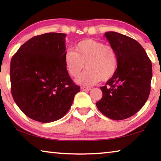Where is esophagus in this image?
<instances>
[{
	"label": "esophagus",
	"mask_w": 161,
	"mask_h": 161,
	"mask_svg": "<svg viewBox=\"0 0 161 161\" xmlns=\"http://www.w3.org/2000/svg\"><path fill=\"white\" fill-rule=\"evenodd\" d=\"M81 89L82 91H89L91 89L90 87H87V86H81Z\"/></svg>",
	"instance_id": "obj_1"
}]
</instances>
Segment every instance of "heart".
<instances>
[{"mask_svg":"<svg viewBox=\"0 0 161 161\" xmlns=\"http://www.w3.org/2000/svg\"><path fill=\"white\" fill-rule=\"evenodd\" d=\"M64 64L69 75L77 77L86 64V70L76 81L84 85H92L101 80L107 81L116 72L119 56L115 49L92 39L82 40L64 54Z\"/></svg>","mask_w":161,"mask_h":161,"instance_id":"obj_1","label":"heart"}]
</instances>
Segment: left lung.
<instances>
[{"instance_id": "8db88e82", "label": "left lung", "mask_w": 161, "mask_h": 161, "mask_svg": "<svg viewBox=\"0 0 161 161\" xmlns=\"http://www.w3.org/2000/svg\"><path fill=\"white\" fill-rule=\"evenodd\" d=\"M119 56V66L106 86L97 107L113 120L134 115L145 104L151 91L152 64L146 51L133 38L116 32L104 34Z\"/></svg>"}]
</instances>
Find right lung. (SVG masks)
<instances>
[{"instance_id": "1", "label": "right lung", "mask_w": 161, "mask_h": 161, "mask_svg": "<svg viewBox=\"0 0 161 161\" xmlns=\"http://www.w3.org/2000/svg\"><path fill=\"white\" fill-rule=\"evenodd\" d=\"M66 34L37 35L18 49L10 62L13 99L29 118L50 123L63 117L80 91L64 61Z\"/></svg>"}]
</instances>
